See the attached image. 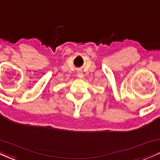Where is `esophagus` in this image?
Masks as SVG:
<instances>
[{
	"label": "esophagus",
	"instance_id": "34e87169",
	"mask_svg": "<svg viewBox=\"0 0 160 160\" xmlns=\"http://www.w3.org/2000/svg\"><path fill=\"white\" fill-rule=\"evenodd\" d=\"M77 77H80V78H83V72H82L81 71H77Z\"/></svg>",
	"mask_w": 160,
	"mask_h": 160
}]
</instances>
